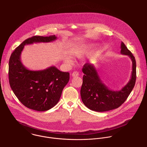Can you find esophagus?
<instances>
[{"label": "esophagus", "mask_w": 147, "mask_h": 147, "mask_svg": "<svg viewBox=\"0 0 147 147\" xmlns=\"http://www.w3.org/2000/svg\"><path fill=\"white\" fill-rule=\"evenodd\" d=\"M79 75V73L78 71H74L72 73V77H77Z\"/></svg>", "instance_id": "1"}]
</instances>
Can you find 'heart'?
<instances>
[{
	"label": "heart",
	"mask_w": 147,
	"mask_h": 147,
	"mask_svg": "<svg viewBox=\"0 0 147 147\" xmlns=\"http://www.w3.org/2000/svg\"><path fill=\"white\" fill-rule=\"evenodd\" d=\"M65 60H66V61H67V62H70V61H71V59H70V57H66V58L65 59Z\"/></svg>",
	"instance_id": "obj_1"
}]
</instances>
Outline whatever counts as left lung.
<instances>
[{"label": "left lung", "mask_w": 147, "mask_h": 147, "mask_svg": "<svg viewBox=\"0 0 147 147\" xmlns=\"http://www.w3.org/2000/svg\"><path fill=\"white\" fill-rule=\"evenodd\" d=\"M120 53L129 56L133 65L130 80L119 91H112L106 86L93 65L87 63L84 65L82 71L84 74L80 94L83 103L88 109L99 112L116 109L125 101L132 91L136 80V59L123 42Z\"/></svg>", "instance_id": "obj_1"}]
</instances>
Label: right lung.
<instances>
[{
    "label": "right lung",
    "mask_w": 147,
    "mask_h": 147,
    "mask_svg": "<svg viewBox=\"0 0 147 147\" xmlns=\"http://www.w3.org/2000/svg\"><path fill=\"white\" fill-rule=\"evenodd\" d=\"M57 39L55 35L34 36L28 38L15 49L9 63L10 86L14 94L27 108L46 111L59 102L62 91L70 78L69 72H63L55 66L42 70H30L21 61V54L26 45L47 43Z\"/></svg>",
    "instance_id": "right-lung-1"
}]
</instances>
